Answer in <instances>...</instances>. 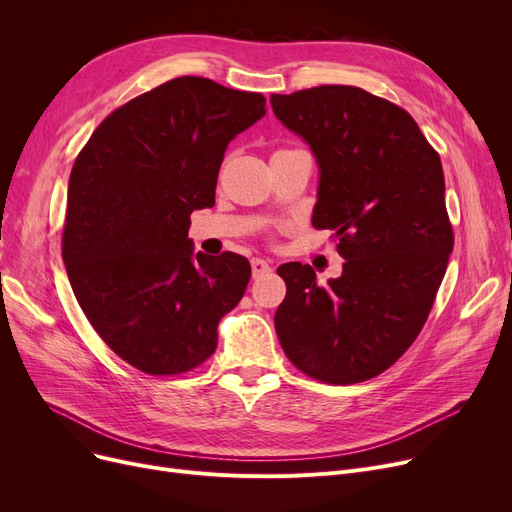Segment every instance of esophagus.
I'll use <instances>...</instances> for the list:
<instances>
[{
  "label": "esophagus",
  "instance_id": "1",
  "mask_svg": "<svg viewBox=\"0 0 512 512\" xmlns=\"http://www.w3.org/2000/svg\"><path fill=\"white\" fill-rule=\"evenodd\" d=\"M251 270H253V278H261V276L272 272V265L267 259L255 257V259H251Z\"/></svg>",
  "mask_w": 512,
  "mask_h": 512
}]
</instances>
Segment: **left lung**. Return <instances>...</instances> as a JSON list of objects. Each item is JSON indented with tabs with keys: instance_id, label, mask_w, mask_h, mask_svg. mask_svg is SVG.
<instances>
[{
	"instance_id": "obj_1",
	"label": "left lung",
	"mask_w": 512,
	"mask_h": 512,
	"mask_svg": "<svg viewBox=\"0 0 512 512\" xmlns=\"http://www.w3.org/2000/svg\"><path fill=\"white\" fill-rule=\"evenodd\" d=\"M270 103L317 161L311 224L334 230L344 259L328 284L307 263L278 267V340L319 382H365L413 344L446 274L454 238L440 155L402 107L359 87L324 85Z\"/></svg>"
}]
</instances>
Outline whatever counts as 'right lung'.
Masks as SVG:
<instances>
[{"label":"right lung","instance_id":"add662e5","mask_svg":"<svg viewBox=\"0 0 512 512\" xmlns=\"http://www.w3.org/2000/svg\"><path fill=\"white\" fill-rule=\"evenodd\" d=\"M265 97L180 76L107 116L68 182L62 257L95 332L151 375L191 371L251 278L236 253H195L191 213L213 207L228 143Z\"/></svg>","mask_w":512,"mask_h":512}]
</instances>
